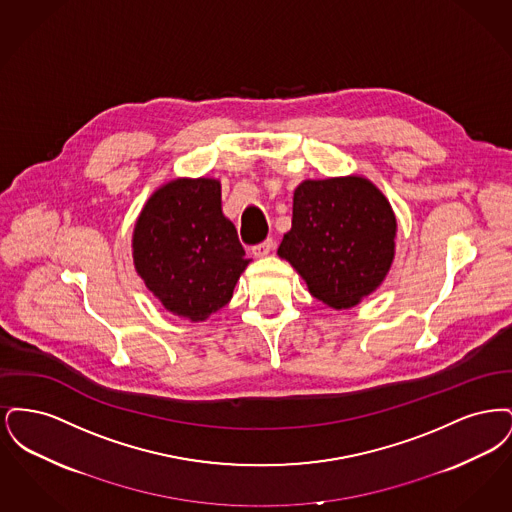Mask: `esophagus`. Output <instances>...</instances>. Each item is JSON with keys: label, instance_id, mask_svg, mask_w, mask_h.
Masks as SVG:
<instances>
[{"label": "esophagus", "instance_id": "1", "mask_svg": "<svg viewBox=\"0 0 512 512\" xmlns=\"http://www.w3.org/2000/svg\"><path fill=\"white\" fill-rule=\"evenodd\" d=\"M272 249H274V240H272V238H267L265 242L253 245V247H251V253H253L255 257H265V255H268Z\"/></svg>", "mask_w": 512, "mask_h": 512}]
</instances>
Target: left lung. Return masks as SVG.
I'll return each instance as SVG.
<instances>
[{
    "label": "left lung",
    "mask_w": 512,
    "mask_h": 512,
    "mask_svg": "<svg viewBox=\"0 0 512 512\" xmlns=\"http://www.w3.org/2000/svg\"><path fill=\"white\" fill-rule=\"evenodd\" d=\"M397 220L390 201L363 176L305 180L293 192L292 230L278 255L311 295L351 309L390 272Z\"/></svg>",
    "instance_id": "obj_1"
}]
</instances>
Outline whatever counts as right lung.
Segmentation results:
<instances>
[{
    "instance_id": "obj_1",
    "label": "right lung",
    "mask_w": 512,
    "mask_h": 512,
    "mask_svg": "<svg viewBox=\"0 0 512 512\" xmlns=\"http://www.w3.org/2000/svg\"><path fill=\"white\" fill-rule=\"evenodd\" d=\"M132 257L147 290L192 322L222 309L249 265L215 178H176L151 195L134 226Z\"/></svg>"
}]
</instances>
